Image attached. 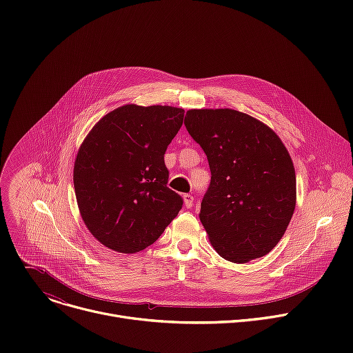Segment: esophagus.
I'll list each match as a JSON object with an SVG mask.
<instances>
[{"label":"esophagus","instance_id":"34e87169","mask_svg":"<svg viewBox=\"0 0 353 353\" xmlns=\"http://www.w3.org/2000/svg\"><path fill=\"white\" fill-rule=\"evenodd\" d=\"M183 199H184V207H185V208H191V207H192L194 198H192L191 194H184V195H183Z\"/></svg>","mask_w":353,"mask_h":353}]
</instances>
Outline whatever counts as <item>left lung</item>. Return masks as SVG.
Returning a JSON list of instances; mask_svg holds the SVG:
<instances>
[{
	"label": "left lung",
	"mask_w": 353,
	"mask_h": 353,
	"mask_svg": "<svg viewBox=\"0 0 353 353\" xmlns=\"http://www.w3.org/2000/svg\"><path fill=\"white\" fill-rule=\"evenodd\" d=\"M184 124L211 169L199 219L212 247L236 264L268 254L296 207L286 146L267 124L233 109H191Z\"/></svg>",
	"instance_id": "left-lung-1"
}]
</instances>
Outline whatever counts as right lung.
Returning a JSON list of instances; mask_svg holds the SVG:
<instances>
[{
	"mask_svg": "<svg viewBox=\"0 0 353 353\" xmlns=\"http://www.w3.org/2000/svg\"><path fill=\"white\" fill-rule=\"evenodd\" d=\"M173 106L124 105L100 119L74 163L79 214L93 237L134 254L155 243L181 210L166 184L165 152L183 124Z\"/></svg>",
	"mask_w": 353,
	"mask_h": 353,
	"instance_id": "add662e5",
	"label": "right lung"
}]
</instances>
